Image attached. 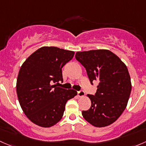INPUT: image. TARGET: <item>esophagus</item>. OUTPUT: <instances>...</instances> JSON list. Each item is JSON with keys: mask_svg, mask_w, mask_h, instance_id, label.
I'll return each mask as SVG.
<instances>
[{"mask_svg": "<svg viewBox=\"0 0 146 146\" xmlns=\"http://www.w3.org/2000/svg\"><path fill=\"white\" fill-rule=\"evenodd\" d=\"M77 95L79 97L82 98V97H84V95H85V93H84V91H82V90H81V91H78L77 92Z\"/></svg>", "mask_w": 146, "mask_h": 146, "instance_id": "obj_1", "label": "esophagus"}]
</instances>
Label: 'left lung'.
<instances>
[{
    "mask_svg": "<svg viewBox=\"0 0 146 146\" xmlns=\"http://www.w3.org/2000/svg\"><path fill=\"white\" fill-rule=\"evenodd\" d=\"M86 70L91 84L99 82L95 95H89V110L82 111L84 118L96 127L115 122L127 106L131 83L127 66L118 56L108 50L77 52L75 55Z\"/></svg>",
    "mask_w": 146,
    "mask_h": 146,
    "instance_id": "obj_1",
    "label": "left lung"
}]
</instances>
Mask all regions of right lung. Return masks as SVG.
Segmentation results:
<instances>
[{
  "label": "right lung",
  "mask_w": 146,
  "mask_h": 146,
  "mask_svg": "<svg viewBox=\"0 0 146 146\" xmlns=\"http://www.w3.org/2000/svg\"><path fill=\"white\" fill-rule=\"evenodd\" d=\"M74 51L57 47L40 48L25 60L17 79V94L29 119L42 127H50L61 119L67 100L76 96L73 89L52 85L63 82L62 68L71 60Z\"/></svg>",
  "instance_id": "add662e5"
}]
</instances>
